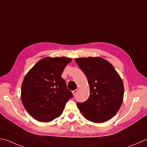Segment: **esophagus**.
<instances>
[{"label":"esophagus","mask_w":147,"mask_h":147,"mask_svg":"<svg viewBox=\"0 0 147 147\" xmlns=\"http://www.w3.org/2000/svg\"><path fill=\"white\" fill-rule=\"evenodd\" d=\"M78 91H79V90H78V89H76V90L73 91H72V94H73V95H74V96L76 95V94H77V92H78Z\"/></svg>","instance_id":"obj_1"}]
</instances>
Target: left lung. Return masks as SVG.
<instances>
[{
	"label": "left lung",
	"instance_id": "8db88e82",
	"mask_svg": "<svg viewBox=\"0 0 147 147\" xmlns=\"http://www.w3.org/2000/svg\"><path fill=\"white\" fill-rule=\"evenodd\" d=\"M88 79L89 97L83 103L77 102L84 117L95 123L110 120L121 108L124 98V84L113 65L101 57L75 59Z\"/></svg>",
	"mask_w": 147,
	"mask_h": 147
}]
</instances>
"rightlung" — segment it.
Listing matches in <instances>:
<instances>
[{
  "label": "right lung",
  "instance_id": "obj_1",
  "mask_svg": "<svg viewBox=\"0 0 147 147\" xmlns=\"http://www.w3.org/2000/svg\"><path fill=\"white\" fill-rule=\"evenodd\" d=\"M71 61L66 57H46L26 74L22 86L24 107L37 121L48 122L61 115L67 101L73 97L61 75Z\"/></svg>",
  "mask_w": 147,
  "mask_h": 147
}]
</instances>
